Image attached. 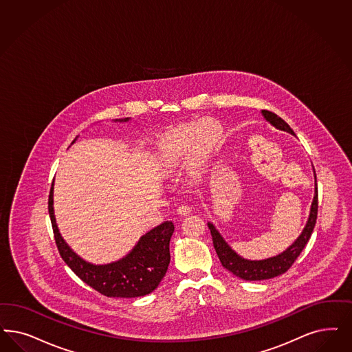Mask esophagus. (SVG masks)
I'll return each instance as SVG.
<instances>
[{
	"instance_id": "34e87169",
	"label": "esophagus",
	"mask_w": 352,
	"mask_h": 352,
	"mask_svg": "<svg viewBox=\"0 0 352 352\" xmlns=\"http://www.w3.org/2000/svg\"><path fill=\"white\" fill-rule=\"evenodd\" d=\"M178 214H181V216H187V214H190L191 212H192V208L190 206H186V204H182V206H178Z\"/></svg>"
}]
</instances>
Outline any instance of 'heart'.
<instances>
[{
  "label": "heart",
  "instance_id": "obj_1",
  "mask_svg": "<svg viewBox=\"0 0 352 352\" xmlns=\"http://www.w3.org/2000/svg\"><path fill=\"white\" fill-rule=\"evenodd\" d=\"M223 131L213 120L184 123L168 133L160 143V153L166 165H177L191 148L192 165L200 173L206 161L219 151Z\"/></svg>",
  "mask_w": 352,
  "mask_h": 352
}]
</instances>
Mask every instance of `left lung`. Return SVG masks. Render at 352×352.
<instances>
[{
	"instance_id": "obj_1",
	"label": "left lung",
	"mask_w": 352,
	"mask_h": 352,
	"mask_svg": "<svg viewBox=\"0 0 352 352\" xmlns=\"http://www.w3.org/2000/svg\"><path fill=\"white\" fill-rule=\"evenodd\" d=\"M263 116L274 127L294 135V131L291 130L290 126L277 114H274L269 110H263ZM315 186V197H314L312 206H311L309 219L304 228L303 232L300 234V236L295 241V243L280 255L270 257L267 260H260V261L245 260L231 250L230 245L223 241V238L219 235V231L216 230V228L212 223H208V228L212 234L213 245H214V250L217 252L222 267H226L234 276L245 279V280H263V279L274 278L277 276L286 273L290 269L291 265L295 263V260L302 254L305 244L308 243L311 235H312V231L315 229L317 208H318L317 181H316Z\"/></svg>"
}]
</instances>
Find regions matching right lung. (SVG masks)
<instances>
[{"instance_id":"1","label":"right lung","mask_w":352,"mask_h":352,"mask_svg":"<svg viewBox=\"0 0 352 352\" xmlns=\"http://www.w3.org/2000/svg\"><path fill=\"white\" fill-rule=\"evenodd\" d=\"M129 121V118L121 120ZM48 210L54 241L62 260L88 286L109 298H138L157 289L170 263L169 243L174 223L165 221L143 235L133 251L116 263L94 265L76 255L62 239L53 212V183Z\"/></svg>"}]
</instances>
